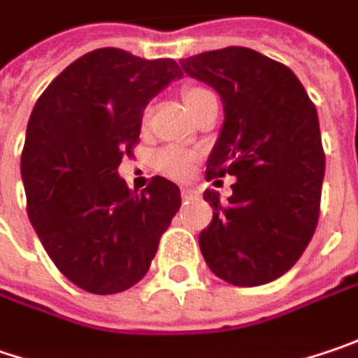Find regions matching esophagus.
Instances as JSON below:
<instances>
[{
    "label": "esophagus",
    "mask_w": 358,
    "mask_h": 358,
    "mask_svg": "<svg viewBox=\"0 0 358 358\" xmlns=\"http://www.w3.org/2000/svg\"><path fill=\"white\" fill-rule=\"evenodd\" d=\"M181 195L187 199V197H193L195 195V189H191V187H181Z\"/></svg>",
    "instance_id": "obj_1"
}]
</instances>
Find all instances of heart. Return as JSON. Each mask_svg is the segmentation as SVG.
<instances>
[{
  "instance_id": "obj_1",
  "label": "heart",
  "mask_w": 358,
  "mask_h": 358,
  "mask_svg": "<svg viewBox=\"0 0 358 358\" xmlns=\"http://www.w3.org/2000/svg\"><path fill=\"white\" fill-rule=\"evenodd\" d=\"M213 92L207 90L203 86H187L183 90V100L187 104V108L191 110V115L195 113V108L206 102L207 99H211ZM151 113V106L145 110V118L149 117ZM197 159V152L189 151V149H183V147H165L163 151L157 152L155 157V165L157 169L161 171L163 175L167 177H173V179H183L187 177L191 169H193V163Z\"/></svg>"
}]
</instances>
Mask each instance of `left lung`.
I'll return each instance as SVG.
<instances>
[{"instance_id": "8db88e82", "label": "left lung", "mask_w": 358, "mask_h": 358, "mask_svg": "<svg viewBox=\"0 0 358 358\" xmlns=\"http://www.w3.org/2000/svg\"><path fill=\"white\" fill-rule=\"evenodd\" d=\"M224 102V127L206 179L234 175L227 203L206 189L213 220L199 234L209 270L234 286H259L286 274L320 213L324 152L318 115L296 74L241 45L181 60Z\"/></svg>"}]
</instances>
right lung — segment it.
Wrapping results in <instances>:
<instances>
[{"label": "right lung", "mask_w": 358, "mask_h": 358, "mask_svg": "<svg viewBox=\"0 0 358 358\" xmlns=\"http://www.w3.org/2000/svg\"><path fill=\"white\" fill-rule=\"evenodd\" d=\"M181 76L171 58L100 48L60 72L31 110L22 151L27 217L56 268L86 292L134 286L181 207L165 177L141 193L118 177L145 106Z\"/></svg>", "instance_id": "obj_1"}]
</instances>
